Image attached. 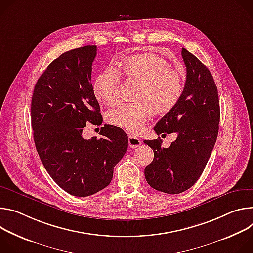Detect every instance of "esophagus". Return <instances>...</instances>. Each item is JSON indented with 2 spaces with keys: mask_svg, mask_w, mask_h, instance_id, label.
<instances>
[{
  "mask_svg": "<svg viewBox=\"0 0 253 253\" xmlns=\"http://www.w3.org/2000/svg\"><path fill=\"white\" fill-rule=\"evenodd\" d=\"M141 144H142L141 139H139L137 136H134L133 134L128 133V145L130 148H132V149L137 148Z\"/></svg>",
  "mask_w": 253,
  "mask_h": 253,
  "instance_id": "esophagus-1",
  "label": "esophagus"
}]
</instances>
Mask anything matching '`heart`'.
<instances>
[{
	"instance_id": "1",
	"label": "heart",
	"mask_w": 253,
	"mask_h": 253,
	"mask_svg": "<svg viewBox=\"0 0 253 253\" xmlns=\"http://www.w3.org/2000/svg\"><path fill=\"white\" fill-rule=\"evenodd\" d=\"M120 65L127 79L138 82L134 94L137 100L117 104L108 112V123L137 132L152 117L154 109L164 115L178 103L183 91V78L164 58L152 53H138L125 58ZM93 91L104 104H115L121 93L119 70L112 66L104 69L94 81Z\"/></svg>"
}]
</instances>
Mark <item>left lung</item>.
Returning a JSON list of instances; mask_svg holds the SVG:
<instances>
[{"mask_svg": "<svg viewBox=\"0 0 253 253\" xmlns=\"http://www.w3.org/2000/svg\"><path fill=\"white\" fill-rule=\"evenodd\" d=\"M182 57L187 69L182 95L154 127L158 135L177 132L176 141L167 149L160 137L144 141L154 151V160L145 169L146 180L167 194L182 193L198 181L219 130V97L211 72L185 48Z\"/></svg>", "mask_w": 253, "mask_h": 253, "instance_id": "1", "label": "left lung"}]
</instances>
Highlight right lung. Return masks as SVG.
Here are the masks:
<instances>
[{
    "label": "right lung",
    "mask_w": 253,
    "mask_h": 253,
    "mask_svg": "<svg viewBox=\"0 0 253 253\" xmlns=\"http://www.w3.org/2000/svg\"><path fill=\"white\" fill-rule=\"evenodd\" d=\"M96 50V46H84L61 54L37 80L31 102L41 162L54 182L76 197L108 186L128 145L126 133L111 125L101 127L98 139L82 136L87 123H102L91 83Z\"/></svg>",
    "instance_id": "right-lung-1"
}]
</instances>
